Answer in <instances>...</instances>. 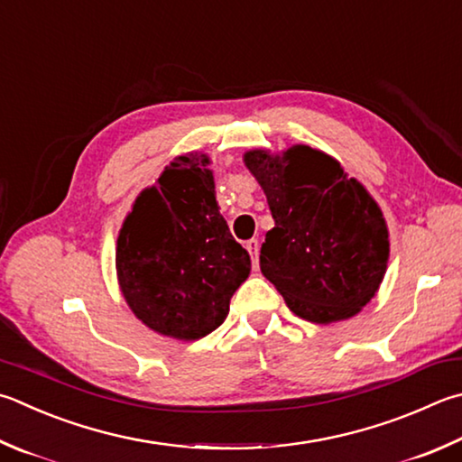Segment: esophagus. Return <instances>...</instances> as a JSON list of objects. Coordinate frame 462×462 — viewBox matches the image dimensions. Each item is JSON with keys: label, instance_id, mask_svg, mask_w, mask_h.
Segmentation results:
<instances>
[{"label": "esophagus", "instance_id": "esophagus-1", "mask_svg": "<svg viewBox=\"0 0 462 462\" xmlns=\"http://www.w3.org/2000/svg\"><path fill=\"white\" fill-rule=\"evenodd\" d=\"M246 250H248V254L253 256V266L254 268H258V240H248L246 242Z\"/></svg>", "mask_w": 462, "mask_h": 462}]
</instances>
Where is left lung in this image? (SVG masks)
Returning a JSON list of instances; mask_svg holds the SVG:
<instances>
[{
  "mask_svg": "<svg viewBox=\"0 0 462 462\" xmlns=\"http://www.w3.org/2000/svg\"><path fill=\"white\" fill-rule=\"evenodd\" d=\"M245 163L274 220L260 248V271L307 321L354 317L388 266V228L374 198L333 157L307 145L282 157L248 151Z\"/></svg>",
  "mask_w": 462,
  "mask_h": 462,
  "instance_id": "1",
  "label": "left lung"
}]
</instances>
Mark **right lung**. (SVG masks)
<instances>
[{"mask_svg":"<svg viewBox=\"0 0 462 462\" xmlns=\"http://www.w3.org/2000/svg\"><path fill=\"white\" fill-rule=\"evenodd\" d=\"M208 157L188 153L135 199L116 240V274L131 311L151 329L199 339L224 323L250 274L214 194Z\"/></svg>","mask_w":462,"mask_h":462,"instance_id":"1","label":"right lung"}]
</instances>
